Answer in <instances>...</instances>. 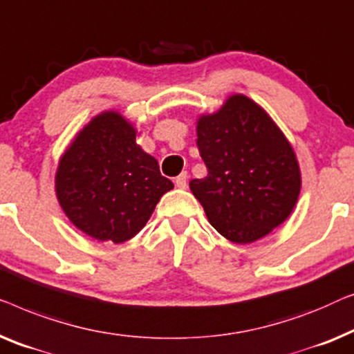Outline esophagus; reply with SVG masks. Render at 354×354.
Segmentation results:
<instances>
[{"mask_svg": "<svg viewBox=\"0 0 354 354\" xmlns=\"http://www.w3.org/2000/svg\"><path fill=\"white\" fill-rule=\"evenodd\" d=\"M175 184H176L178 189H186L187 187V173L183 171L181 175L176 176Z\"/></svg>", "mask_w": 354, "mask_h": 354, "instance_id": "1", "label": "esophagus"}]
</instances>
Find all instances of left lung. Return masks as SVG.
<instances>
[{"instance_id": "8db88e82", "label": "left lung", "mask_w": 354, "mask_h": 354, "mask_svg": "<svg viewBox=\"0 0 354 354\" xmlns=\"http://www.w3.org/2000/svg\"><path fill=\"white\" fill-rule=\"evenodd\" d=\"M197 147L208 175L189 183L210 225L234 243H252L290 216L301 189L292 144L245 94L197 117Z\"/></svg>"}]
</instances>
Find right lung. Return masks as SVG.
I'll list each match as a JSON object with an SVG mask.
<instances>
[{
	"label": "right lung",
	"mask_w": 354,
	"mask_h": 354,
	"mask_svg": "<svg viewBox=\"0 0 354 354\" xmlns=\"http://www.w3.org/2000/svg\"><path fill=\"white\" fill-rule=\"evenodd\" d=\"M138 129L118 111L94 115L59 158L54 191L68 221L99 242L122 243L146 226L173 183L136 144Z\"/></svg>",
	"instance_id": "right-lung-1"
}]
</instances>
